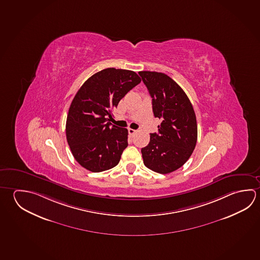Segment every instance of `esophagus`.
<instances>
[{
  "instance_id": "1",
  "label": "esophagus",
  "mask_w": 260,
  "mask_h": 260,
  "mask_svg": "<svg viewBox=\"0 0 260 260\" xmlns=\"http://www.w3.org/2000/svg\"><path fill=\"white\" fill-rule=\"evenodd\" d=\"M128 133H129V134H131V135H134V134H135V133H136L137 132V131L136 129H133V128H128Z\"/></svg>"
}]
</instances>
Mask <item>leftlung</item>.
I'll return each mask as SVG.
<instances>
[{
  "label": "left lung",
  "mask_w": 260,
  "mask_h": 260,
  "mask_svg": "<svg viewBox=\"0 0 260 260\" xmlns=\"http://www.w3.org/2000/svg\"><path fill=\"white\" fill-rule=\"evenodd\" d=\"M139 74L152 98L155 118L161 119L159 132L150 133L149 144L141 149L143 162L156 173H172L186 162L196 148V113L185 92L167 75Z\"/></svg>",
  "instance_id": "1"
}]
</instances>
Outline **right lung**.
<instances>
[{
  "label": "right lung",
  "mask_w": 260,
  "mask_h": 260,
  "mask_svg": "<svg viewBox=\"0 0 260 260\" xmlns=\"http://www.w3.org/2000/svg\"><path fill=\"white\" fill-rule=\"evenodd\" d=\"M134 71L113 68L94 74L69 108L66 134L74 158L93 173L113 168L128 146V129L111 125V111L141 83Z\"/></svg>",
  "instance_id": "1"
}]
</instances>
